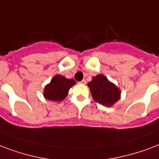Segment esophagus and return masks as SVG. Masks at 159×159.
<instances>
[{
	"label": "esophagus",
	"mask_w": 159,
	"mask_h": 159,
	"mask_svg": "<svg viewBox=\"0 0 159 159\" xmlns=\"http://www.w3.org/2000/svg\"><path fill=\"white\" fill-rule=\"evenodd\" d=\"M80 84H85L86 80H81L80 82Z\"/></svg>",
	"instance_id": "obj_1"
}]
</instances>
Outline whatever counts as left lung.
I'll list each match as a JSON object with an SVG mask.
<instances>
[{"mask_svg": "<svg viewBox=\"0 0 159 159\" xmlns=\"http://www.w3.org/2000/svg\"><path fill=\"white\" fill-rule=\"evenodd\" d=\"M88 85L93 99L99 104L110 106L119 99V89L103 75L93 77Z\"/></svg>", "mask_w": 159, "mask_h": 159, "instance_id": "1", "label": "left lung"}]
</instances>
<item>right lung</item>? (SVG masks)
<instances>
[{
  "label": "right lung",
  "mask_w": 159,
  "mask_h": 159,
  "mask_svg": "<svg viewBox=\"0 0 159 159\" xmlns=\"http://www.w3.org/2000/svg\"><path fill=\"white\" fill-rule=\"evenodd\" d=\"M75 84V81L73 79L69 80L57 75L45 86L44 96L51 101H61L67 96L69 89Z\"/></svg>",
  "instance_id": "obj_1"
}]
</instances>
